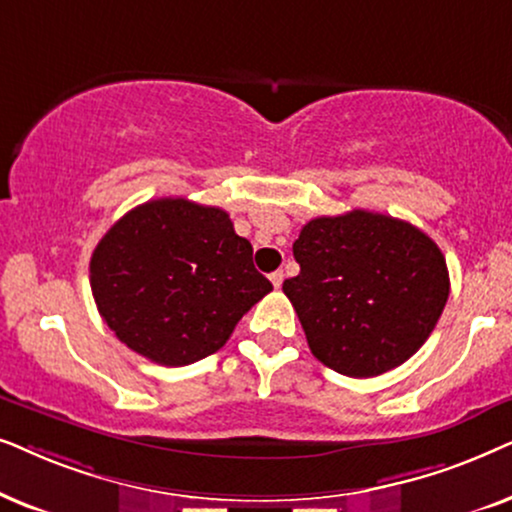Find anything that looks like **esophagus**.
Wrapping results in <instances>:
<instances>
[{"instance_id": "esophagus-1", "label": "esophagus", "mask_w": 512, "mask_h": 512, "mask_svg": "<svg viewBox=\"0 0 512 512\" xmlns=\"http://www.w3.org/2000/svg\"><path fill=\"white\" fill-rule=\"evenodd\" d=\"M269 278H271V283H274V288H281L285 274H283V271H274V274H271Z\"/></svg>"}]
</instances>
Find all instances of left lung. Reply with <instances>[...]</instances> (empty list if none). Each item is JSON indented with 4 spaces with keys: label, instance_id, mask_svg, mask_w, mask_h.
Returning <instances> with one entry per match:
<instances>
[{
    "label": "left lung",
    "instance_id": "left-lung-1",
    "mask_svg": "<svg viewBox=\"0 0 512 512\" xmlns=\"http://www.w3.org/2000/svg\"><path fill=\"white\" fill-rule=\"evenodd\" d=\"M299 274L283 283L320 363L367 379L421 349L449 297L445 255L391 215L351 210L306 222L292 243Z\"/></svg>",
    "mask_w": 512,
    "mask_h": 512
}]
</instances>
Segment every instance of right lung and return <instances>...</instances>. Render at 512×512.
Listing matches in <instances>:
<instances>
[{"label": "right lung", "mask_w": 512, "mask_h": 512, "mask_svg": "<svg viewBox=\"0 0 512 512\" xmlns=\"http://www.w3.org/2000/svg\"><path fill=\"white\" fill-rule=\"evenodd\" d=\"M271 285L222 208L154 199L128 210L91 257V290L109 330L166 367L220 351Z\"/></svg>", "instance_id": "add662e5"}]
</instances>
